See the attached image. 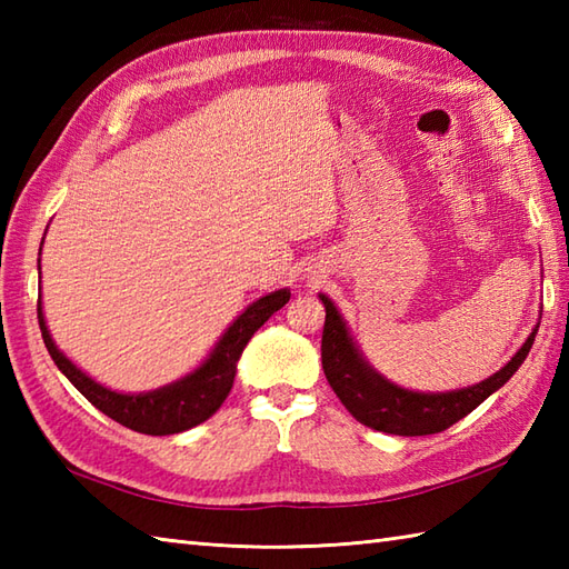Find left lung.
<instances>
[{
  "instance_id": "8db88e82",
  "label": "left lung",
  "mask_w": 569,
  "mask_h": 569,
  "mask_svg": "<svg viewBox=\"0 0 569 569\" xmlns=\"http://www.w3.org/2000/svg\"><path fill=\"white\" fill-rule=\"evenodd\" d=\"M320 300L325 306V328L320 347L322 369L332 391L361 426L379 432L403 435V438L442 432L455 426L457 420H462L467 413H471L479 403H485L523 365L538 332L536 325V330L528 335V340L511 357L509 365L499 369L487 381L450 393H416L386 381L381 373L373 371L357 352L352 337L347 332V325L332 306V300L328 296H320Z\"/></svg>"
}]
</instances>
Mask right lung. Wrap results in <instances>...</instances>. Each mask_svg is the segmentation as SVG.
I'll return each instance as SVG.
<instances>
[{
	"label": "right lung",
	"instance_id": "obj_1",
	"mask_svg": "<svg viewBox=\"0 0 569 569\" xmlns=\"http://www.w3.org/2000/svg\"><path fill=\"white\" fill-rule=\"evenodd\" d=\"M288 298H291V293L283 288V291H276L257 300V303L249 306L232 322V328L222 335V340L217 342L210 359L204 361L200 369L171 386H163L159 391L139 396L110 391L98 381H92L90 377H84L68 357H63V352H58L51 335H48L41 298L36 312H39V328L48 355H51L56 367L66 373L70 383L76 386L94 408H100L104 416H110L119 426H124L129 430H137L143 435H173L200 426V422L208 420L214 410L224 403V398L232 391L239 355L244 352L251 335L257 332L276 310H281L288 303Z\"/></svg>",
	"mask_w": 569,
	"mask_h": 569
}]
</instances>
